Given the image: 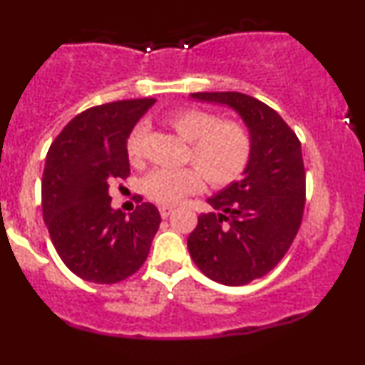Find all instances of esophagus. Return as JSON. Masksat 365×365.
<instances>
[{"label": "esophagus", "mask_w": 365, "mask_h": 365, "mask_svg": "<svg viewBox=\"0 0 365 365\" xmlns=\"http://www.w3.org/2000/svg\"><path fill=\"white\" fill-rule=\"evenodd\" d=\"M171 211H173V207H170V206L159 207V215H161V217H168L171 215Z\"/></svg>", "instance_id": "esophagus-1"}]
</instances>
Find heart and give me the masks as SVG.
<instances>
[{
    "label": "heart",
    "mask_w": 365,
    "mask_h": 365,
    "mask_svg": "<svg viewBox=\"0 0 365 365\" xmlns=\"http://www.w3.org/2000/svg\"><path fill=\"white\" fill-rule=\"evenodd\" d=\"M165 123L188 142L185 163L178 170H154L142 182L144 194L158 204L171 206L202 188V177L211 187L223 188L242 177L252 156V133L242 121L223 120L202 108H180L165 116ZM145 128L137 125L127 137L128 161L139 165Z\"/></svg>",
    "instance_id": "1"
}]
</instances>
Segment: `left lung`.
Returning a JSON list of instances; mask_svg holds the SVG:
<instances>
[{
  "label": "left lung",
  "mask_w": 365,
  "mask_h": 365,
  "mask_svg": "<svg viewBox=\"0 0 365 365\" xmlns=\"http://www.w3.org/2000/svg\"><path fill=\"white\" fill-rule=\"evenodd\" d=\"M200 101L228 104L252 133L245 177L207 202L217 212L197 217L187 245L212 282L242 287L274 269L302 223L305 170L300 140L273 108L242 92H194Z\"/></svg>",
  "instance_id": "8db88e82"
}]
</instances>
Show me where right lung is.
I'll return each mask as SVG.
<instances>
[{
    "label": "right lung",
    "mask_w": 365,
    "mask_h": 365,
    "mask_svg": "<svg viewBox=\"0 0 365 365\" xmlns=\"http://www.w3.org/2000/svg\"><path fill=\"white\" fill-rule=\"evenodd\" d=\"M154 101L89 108L65 125L48 150L41 185L44 223L61 261L86 282L111 284L137 273L161 223L153 204L137 206L127 217L111 209L110 197L111 183L130 175V130Z\"/></svg>",
    "instance_id": "obj_1"
}]
</instances>
